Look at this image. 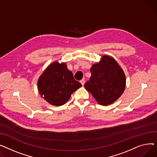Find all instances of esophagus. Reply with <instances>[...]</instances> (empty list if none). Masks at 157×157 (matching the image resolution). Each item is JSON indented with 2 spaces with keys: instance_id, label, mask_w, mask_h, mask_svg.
Returning a JSON list of instances; mask_svg holds the SVG:
<instances>
[{
  "instance_id": "1",
  "label": "esophagus",
  "mask_w": 157,
  "mask_h": 157,
  "mask_svg": "<svg viewBox=\"0 0 157 157\" xmlns=\"http://www.w3.org/2000/svg\"><path fill=\"white\" fill-rule=\"evenodd\" d=\"M80 82L81 83V84H82V86H84V84H85V80H84V79H82V80L80 81Z\"/></svg>"
}]
</instances>
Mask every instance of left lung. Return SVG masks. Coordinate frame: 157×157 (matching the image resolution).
<instances>
[{
  "label": "left lung",
  "instance_id": "obj_1",
  "mask_svg": "<svg viewBox=\"0 0 157 157\" xmlns=\"http://www.w3.org/2000/svg\"><path fill=\"white\" fill-rule=\"evenodd\" d=\"M90 71L91 76L84 86L99 104H112L121 97L125 87V76L113 58L103 56Z\"/></svg>",
  "mask_w": 157,
  "mask_h": 157
}]
</instances>
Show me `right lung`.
Returning a JSON list of instances; mask_svg holds the SVG:
<instances>
[{
  "instance_id": "right-lung-1",
  "label": "right lung",
  "mask_w": 157,
  "mask_h": 157,
  "mask_svg": "<svg viewBox=\"0 0 157 157\" xmlns=\"http://www.w3.org/2000/svg\"><path fill=\"white\" fill-rule=\"evenodd\" d=\"M81 86L66 64L58 62L49 66L38 80L39 93L48 103L55 106L66 103L71 94Z\"/></svg>"
}]
</instances>
